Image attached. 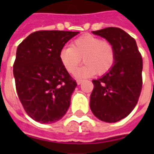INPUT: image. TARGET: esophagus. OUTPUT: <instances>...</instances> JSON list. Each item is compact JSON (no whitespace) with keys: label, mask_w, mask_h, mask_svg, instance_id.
I'll return each mask as SVG.
<instances>
[{"label":"esophagus","mask_w":154,"mask_h":154,"mask_svg":"<svg viewBox=\"0 0 154 154\" xmlns=\"http://www.w3.org/2000/svg\"><path fill=\"white\" fill-rule=\"evenodd\" d=\"M82 82H83V80H77V84H78V85H80V84H81Z\"/></svg>","instance_id":"obj_1"}]
</instances>
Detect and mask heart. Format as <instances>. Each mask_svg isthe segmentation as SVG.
Here are the masks:
<instances>
[{
  "label": "heart",
  "mask_w": 154,
  "mask_h": 154,
  "mask_svg": "<svg viewBox=\"0 0 154 154\" xmlns=\"http://www.w3.org/2000/svg\"><path fill=\"white\" fill-rule=\"evenodd\" d=\"M60 61L70 74H74L81 63L86 65L77 72L78 77L92 74L103 75L113 68L116 62V51L113 45L107 40H101L92 35H84L74 39L70 47L62 48Z\"/></svg>",
  "instance_id": "b5f03b06"
}]
</instances>
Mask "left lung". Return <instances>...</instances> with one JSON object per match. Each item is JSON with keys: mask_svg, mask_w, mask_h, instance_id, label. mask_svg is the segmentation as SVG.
<instances>
[{"mask_svg": "<svg viewBox=\"0 0 154 154\" xmlns=\"http://www.w3.org/2000/svg\"><path fill=\"white\" fill-rule=\"evenodd\" d=\"M110 42L116 51L113 68L93 80L90 108L97 118L116 122L125 118L135 107L142 88V58L135 40L117 27L92 32Z\"/></svg>", "mask_w": 154, "mask_h": 154, "instance_id": "1", "label": "left lung"}]
</instances>
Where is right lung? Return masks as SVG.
<instances>
[{
    "mask_svg": "<svg viewBox=\"0 0 154 154\" xmlns=\"http://www.w3.org/2000/svg\"><path fill=\"white\" fill-rule=\"evenodd\" d=\"M78 33L38 31L17 48L14 63L16 91L28 116L40 123L60 120L69 108L77 83L63 67L59 54Z\"/></svg>",
    "mask_w": 154,
    "mask_h": 154,
    "instance_id": "1",
    "label": "right lung"
}]
</instances>
